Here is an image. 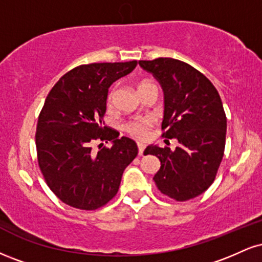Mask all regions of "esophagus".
Listing matches in <instances>:
<instances>
[{"instance_id":"obj_1","label":"esophagus","mask_w":262,"mask_h":262,"mask_svg":"<svg viewBox=\"0 0 262 262\" xmlns=\"http://www.w3.org/2000/svg\"><path fill=\"white\" fill-rule=\"evenodd\" d=\"M144 149H145V145L141 143H138V154H139L140 156L144 154Z\"/></svg>"}]
</instances>
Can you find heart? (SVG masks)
Returning a JSON list of instances; mask_svg holds the SVG:
<instances>
[{
	"mask_svg": "<svg viewBox=\"0 0 262 262\" xmlns=\"http://www.w3.org/2000/svg\"><path fill=\"white\" fill-rule=\"evenodd\" d=\"M145 85H148V82H143L139 85V90L141 87H144ZM116 86L112 87L108 92L107 96V101L108 103H112L114 95H116ZM154 119L152 118H137L133 119V121H129L128 123H125L124 129L128 134H130L132 137L138 138V139H146L149 135L150 129H151L152 125H154Z\"/></svg>",
	"mask_w": 262,
	"mask_h": 262,
	"instance_id": "heart-1",
	"label": "heart"
}]
</instances>
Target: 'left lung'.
<instances>
[{"instance_id": "left-lung-1", "label": "left lung", "mask_w": 262, "mask_h": 262, "mask_svg": "<svg viewBox=\"0 0 262 262\" xmlns=\"http://www.w3.org/2000/svg\"><path fill=\"white\" fill-rule=\"evenodd\" d=\"M139 65L164 90L162 137L179 141L175 150L149 145L144 151L161 162L156 187L179 202L200 196L214 181L224 155L227 117L221 96L202 73L181 60H140Z\"/></svg>"}]
</instances>
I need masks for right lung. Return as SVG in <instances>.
<instances>
[{
    "mask_svg": "<svg viewBox=\"0 0 262 262\" xmlns=\"http://www.w3.org/2000/svg\"><path fill=\"white\" fill-rule=\"evenodd\" d=\"M138 61L80 65L50 90L38 118L35 145L45 182L61 202L95 210L116 196L123 171L138 155L134 140L106 127L108 89ZM95 141H112L96 155ZM101 145V144H100Z\"/></svg>",
    "mask_w": 262,
    "mask_h": 262,
    "instance_id": "add662e5",
    "label": "right lung"
}]
</instances>
